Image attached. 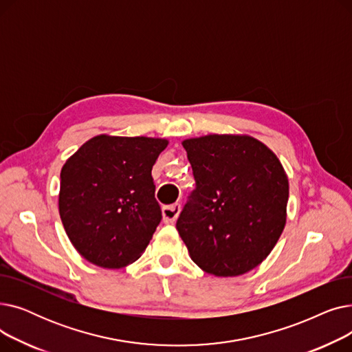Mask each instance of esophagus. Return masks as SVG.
<instances>
[{
	"mask_svg": "<svg viewBox=\"0 0 352 352\" xmlns=\"http://www.w3.org/2000/svg\"><path fill=\"white\" fill-rule=\"evenodd\" d=\"M181 212V206L179 204H173V206H166V207H162V221L165 224H171L174 223V221L178 218Z\"/></svg>",
	"mask_w": 352,
	"mask_h": 352,
	"instance_id": "1",
	"label": "esophagus"
}]
</instances>
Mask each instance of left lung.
Listing matches in <instances>:
<instances>
[{
	"instance_id": "8db88e82",
	"label": "left lung",
	"mask_w": 352,
	"mask_h": 352,
	"mask_svg": "<svg viewBox=\"0 0 352 352\" xmlns=\"http://www.w3.org/2000/svg\"><path fill=\"white\" fill-rule=\"evenodd\" d=\"M197 188L177 221L191 260L215 276L243 275L270 255L287 223L288 177L270 148L245 134L182 141Z\"/></svg>"
}]
</instances>
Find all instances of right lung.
I'll return each mask as SVG.
<instances>
[{
	"label": "right lung",
	"mask_w": 352,
	"mask_h": 352,
	"mask_svg": "<svg viewBox=\"0 0 352 352\" xmlns=\"http://www.w3.org/2000/svg\"><path fill=\"white\" fill-rule=\"evenodd\" d=\"M166 138L100 134L63 165L58 210L80 255L102 268L137 261L161 221L151 170Z\"/></svg>",
	"instance_id": "right-lung-1"
}]
</instances>
